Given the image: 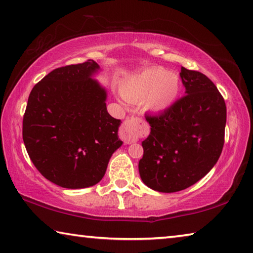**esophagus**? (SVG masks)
<instances>
[{
	"label": "esophagus",
	"instance_id": "esophagus-1",
	"mask_svg": "<svg viewBox=\"0 0 253 253\" xmlns=\"http://www.w3.org/2000/svg\"><path fill=\"white\" fill-rule=\"evenodd\" d=\"M143 132V122L137 117L127 118L119 129V137L126 144H131L138 140Z\"/></svg>",
	"mask_w": 253,
	"mask_h": 253
}]
</instances>
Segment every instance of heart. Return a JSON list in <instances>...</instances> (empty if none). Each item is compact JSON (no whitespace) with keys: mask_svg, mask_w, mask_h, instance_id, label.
<instances>
[{"mask_svg":"<svg viewBox=\"0 0 253 253\" xmlns=\"http://www.w3.org/2000/svg\"><path fill=\"white\" fill-rule=\"evenodd\" d=\"M179 92L178 77L161 67L145 69L127 81L123 87L125 99L142 102L147 110L163 111L172 106Z\"/></svg>","mask_w":253,"mask_h":253,"instance_id":"heart-1","label":"heart"}]
</instances>
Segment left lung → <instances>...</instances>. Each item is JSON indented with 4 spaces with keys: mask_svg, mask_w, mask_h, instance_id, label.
Returning <instances> with one entry per match:
<instances>
[{
    "mask_svg": "<svg viewBox=\"0 0 253 253\" xmlns=\"http://www.w3.org/2000/svg\"><path fill=\"white\" fill-rule=\"evenodd\" d=\"M185 96L156 116H145L151 134L142 143L139 175L157 192L173 193L204 177L224 145L226 106L216 85L199 71L182 67Z\"/></svg>",
    "mask_w": 253,
    "mask_h": 253,
    "instance_id": "1",
    "label": "left lung"
}]
</instances>
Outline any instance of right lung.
Returning a JSON list of instances; mask_svg holds the SVG:
<instances>
[{
    "label": "right lung",
    "mask_w": 253,
    "mask_h": 253,
    "mask_svg": "<svg viewBox=\"0 0 253 253\" xmlns=\"http://www.w3.org/2000/svg\"><path fill=\"white\" fill-rule=\"evenodd\" d=\"M93 60L57 68L30 92L23 142L37 169L57 185L84 188L101 181L123 142L121 119L107 111V92L92 77Z\"/></svg>",
    "instance_id": "right-lung-1"
}]
</instances>
